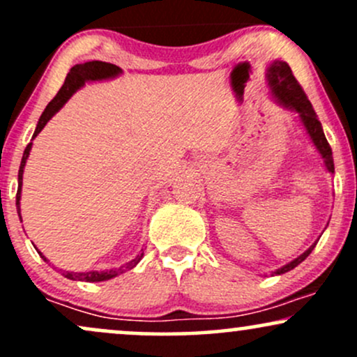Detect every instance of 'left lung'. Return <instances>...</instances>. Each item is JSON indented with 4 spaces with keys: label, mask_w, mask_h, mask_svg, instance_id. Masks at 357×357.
Wrapping results in <instances>:
<instances>
[{
    "label": "left lung",
    "mask_w": 357,
    "mask_h": 357,
    "mask_svg": "<svg viewBox=\"0 0 357 357\" xmlns=\"http://www.w3.org/2000/svg\"><path fill=\"white\" fill-rule=\"evenodd\" d=\"M267 80L270 90H272V96L275 97L278 104H280L282 107L298 114V119H301L302 126H304L307 134H309L310 141H312L314 147L319 151V154H321V158L324 159V166H326V169L329 171V173H334L333 149H331L329 142H327L326 136H324L322 126L321 122H319L317 114H315V110L312 109V104H310L305 92L302 90L301 85H298L297 79L294 77L292 70H290L289 63L282 60H273L267 70ZM317 241L319 238L315 240L302 255L294 258L292 261H289L284 267L277 268L275 272H272V275H282V273L290 272L292 268H296L298 264H302V261L310 255V252H312L315 245H317Z\"/></svg>",
    "instance_id": "8db88e82"
}]
</instances>
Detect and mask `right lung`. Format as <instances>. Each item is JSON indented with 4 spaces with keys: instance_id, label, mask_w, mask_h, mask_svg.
I'll list each match as a JSON object with an SVG mask.
<instances>
[{
    "instance_id": "obj_1",
    "label": "right lung",
    "mask_w": 357,
    "mask_h": 357,
    "mask_svg": "<svg viewBox=\"0 0 357 357\" xmlns=\"http://www.w3.org/2000/svg\"><path fill=\"white\" fill-rule=\"evenodd\" d=\"M121 73H122V70L117 67V65L107 63V61H99V60L85 61V63H79V65H75V67H72L70 72H68L67 79H65V82H63V85H61V89L59 90V93L53 97V100L47 105V109L43 110L42 116H40L38 124H36V129H35L33 137H31V139H35L40 132H42V129L45 126H47V122L50 121V119L55 116V114L59 112V110L63 107L65 104H67V100L70 99V97L77 92V90H79L80 87H84L85 82L116 79V77L121 75ZM31 146H33V142H30V144L26 146V149H24L23 158H22V165H20V171H18V191H16V210H18V215H20V199H22L23 171H24V165H26L28 155H30ZM20 220H22V215H20ZM36 252H38V248H36ZM38 253L45 261H48L42 252H38ZM142 255H144V252L139 253V255L134 258V260L127 261V264L122 265L121 268L100 270V272H99V270H92V272H63V275L67 278H70V280H80V282L110 280V278H114V277L121 275V273H124L126 270H130V268L136 267L139 261H141Z\"/></svg>"
}]
</instances>
